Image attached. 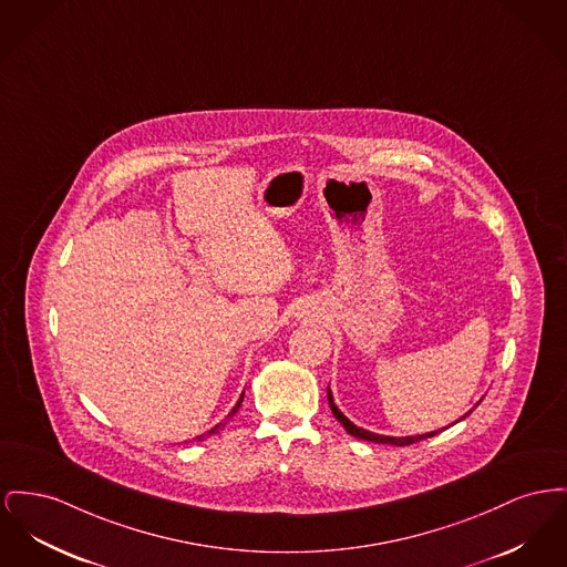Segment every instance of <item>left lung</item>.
Instances as JSON below:
<instances>
[{"mask_svg": "<svg viewBox=\"0 0 567 567\" xmlns=\"http://www.w3.org/2000/svg\"><path fill=\"white\" fill-rule=\"evenodd\" d=\"M328 400H330V409H332L333 417L344 426V431L349 434H353V436H358V439H364V441H372V443H388V445H399V447H402V445L420 443V441H424V439H431L434 434L441 433V431H434V433L415 434V436H385V434L368 433L364 429H358L355 424H351V422L340 413V409L333 404L332 392H330V390H328ZM468 413H471V411H468ZM468 413H465L461 420H465Z\"/></svg>", "mask_w": 567, "mask_h": 567, "instance_id": "8db88e82", "label": "left lung"}]
</instances>
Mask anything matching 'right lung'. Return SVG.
<instances>
[{"instance_id": "obj_1", "label": "right lung", "mask_w": 567, "mask_h": 567, "mask_svg": "<svg viewBox=\"0 0 567 567\" xmlns=\"http://www.w3.org/2000/svg\"><path fill=\"white\" fill-rule=\"evenodd\" d=\"M241 400H244V394H241V396H239V400H237V404H235L234 409H231V413H229V415H227V420H225V422H220V424H216V426H214V429H212V431H207V433L200 434L199 441H200V439H205V436H209V434L220 433V431H223V426H225V424H227V422H229V417H234L235 411H237V409H239V404H241Z\"/></svg>"}]
</instances>
